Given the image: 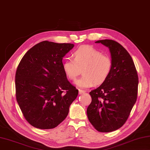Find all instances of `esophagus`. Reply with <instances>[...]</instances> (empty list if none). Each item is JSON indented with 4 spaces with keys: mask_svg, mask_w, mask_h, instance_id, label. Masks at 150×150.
I'll list each match as a JSON object with an SVG mask.
<instances>
[{
    "mask_svg": "<svg viewBox=\"0 0 150 150\" xmlns=\"http://www.w3.org/2000/svg\"><path fill=\"white\" fill-rule=\"evenodd\" d=\"M86 93L85 91L82 90H79V94L80 95H82V94H84Z\"/></svg>",
    "mask_w": 150,
    "mask_h": 150,
    "instance_id": "34e87169",
    "label": "esophagus"
}]
</instances>
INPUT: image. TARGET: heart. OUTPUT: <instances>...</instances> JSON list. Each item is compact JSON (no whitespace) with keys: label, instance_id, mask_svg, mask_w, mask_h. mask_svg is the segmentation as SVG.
Wrapping results in <instances>:
<instances>
[{"label":"heart","instance_id":"1","mask_svg":"<svg viewBox=\"0 0 150 150\" xmlns=\"http://www.w3.org/2000/svg\"><path fill=\"white\" fill-rule=\"evenodd\" d=\"M74 59L68 58L62 68L68 79L75 81L82 73V77L76 82L80 88H88L96 84L101 85L111 74L112 60L111 57L102 54L92 46L83 45L73 52Z\"/></svg>","mask_w":150,"mask_h":150}]
</instances>
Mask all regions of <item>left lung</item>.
Returning <instances> with one entry per match:
<instances>
[{"instance_id":"8db88e82","label":"left lung","mask_w":150,"mask_h":150,"mask_svg":"<svg viewBox=\"0 0 150 150\" xmlns=\"http://www.w3.org/2000/svg\"><path fill=\"white\" fill-rule=\"evenodd\" d=\"M96 43L109 47L112 68L105 82L90 92L87 115L97 130L110 132L121 127L129 117L137 99L138 76L132 57L120 43L111 39Z\"/></svg>"}]
</instances>
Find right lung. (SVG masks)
<instances>
[{
	"mask_svg": "<svg viewBox=\"0 0 150 150\" xmlns=\"http://www.w3.org/2000/svg\"><path fill=\"white\" fill-rule=\"evenodd\" d=\"M74 46L41 41L28 50L18 66L16 98L23 117L34 127H57L77 98L78 90L68 81L62 61Z\"/></svg>",
	"mask_w": 150,
	"mask_h": 150,
	"instance_id": "obj_1",
	"label": "right lung"
}]
</instances>
